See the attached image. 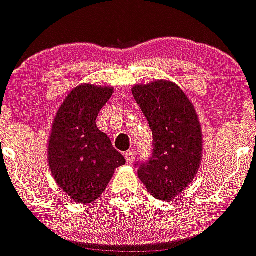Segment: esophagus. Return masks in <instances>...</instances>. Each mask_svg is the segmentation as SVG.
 Masks as SVG:
<instances>
[{"label":"esophagus","instance_id":"obj_1","mask_svg":"<svg viewBox=\"0 0 256 256\" xmlns=\"http://www.w3.org/2000/svg\"><path fill=\"white\" fill-rule=\"evenodd\" d=\"M134 155H136V152H134V149H131V150L126 152H125V158H126V162L128 164H132L134 160Z\"/></svg>","mask_w":256,"mask_h":256}]
</instances>
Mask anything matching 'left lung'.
Listing matches in <instances>:
<instances>
[{
  "label": "left lung",
  "mask_w": 256,
  "mask_h": 256,
  "mask_svg": "<svg viewBox=\"0 0 256 256\" xmlns=\"http://www.w3.org/2000/svg\"><path fill=\"white\" fill-rule=\"evenodd\" d=\"M132 95L152 132V154L140 164L138 177L161 201L177 198L198 174L202 131L195 108L183 90L170 80L134 85Z\"/></svg>",
  "instance_id": "8db88e82"
}]
</instances>
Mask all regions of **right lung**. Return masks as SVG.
Instances as JSON below:
<instances>
[{"label": "right lung", "mask_w": 256, "mask_h": 256, "mask_svg": "<svg viewBox=\"0 0 256 256\" xmlns=\"http://www.w3.org/2000/svg\"><path fill=\"white\" fill-rule=\"evenodd\" d=\"M112 86L82 84L58 108L49 137L48 162L58 186L74 202L91 204L104 192L125 158L96 126Z\"/></svg>", "instance_id": "obj_1"}]
</instances>
